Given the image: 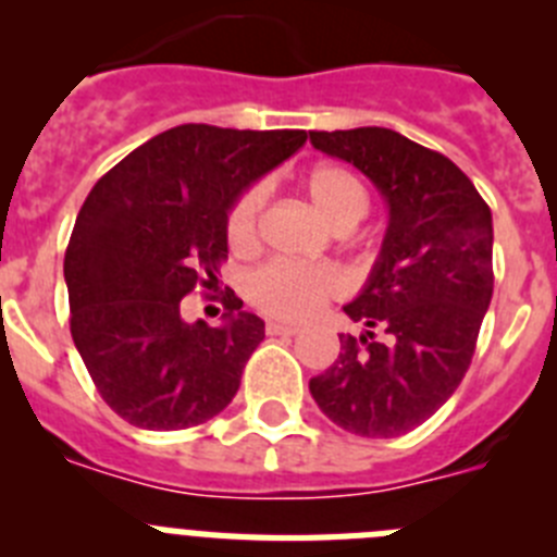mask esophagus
<instances>
[{"label": "esophagus", "instance_id": "esophagus-1", "mask_svg": "<svg viewBox=\"0 0 557 557\" xmlns=\"http://www.w3.org/2000/svg\"><path fill=\"white\" fill-rule=\"evenodd\" d=\"M264 332L273 334V337H293V334H298V326H289V323L270 321L268 326H264Z\"/></svg>", "mask_w": 557, "mask_h": 557}]
</instances>
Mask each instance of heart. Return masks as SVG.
<instances>
[{"label": "heart", "mask_w": 557, "mask_h": 557, "mask_svg": "<svg viewBox=\"0 0 557 557\" xmlns=\"http://www.w3.org/2000/svg\"><path fill=\"white\" fill-rule=\"evenodd\" d=\"M298 189L334 231H351L371 211V191L357 172L334 161H318L298 178ZM262 186H248L234 198L225 214V243L234 253H250L259 239ZM343 287V278L329 264L268 262L248 275L245 293L259 312L278 321H307Z\"/></svg>", "instance_id": "1"}]
</instances>
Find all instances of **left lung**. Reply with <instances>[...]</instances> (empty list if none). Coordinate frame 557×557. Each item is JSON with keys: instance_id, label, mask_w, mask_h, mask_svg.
Returning <instances> with one entry per match:
<instances>
[{"instance_id": "8db88e82", "label": "left lung", "mask_w": 557, "mask_h": 557, "mask_svg": "<svg viewBox=\"0 0 557 557\" xmlns=\"http://www.w3.org/2000/svg\"><path fill=\"white\" fill-rule=\"evenodd\" d=\"M309 139L366 172L391 206L371 282L346 307L368 332L339 334L334 366L309 393L346 432L407 435L457 391L474 357L494 295L491 209L455 161L396 131H309Z\"/></svg>"}]
</instances>
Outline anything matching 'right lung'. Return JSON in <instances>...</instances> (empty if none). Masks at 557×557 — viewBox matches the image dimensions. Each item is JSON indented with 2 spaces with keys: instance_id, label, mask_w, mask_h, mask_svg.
Listing matches in <instances>:
<instances>
[{
  "instance_id": "right-lung-1",
  "label": "right lung",
  "mask_w": 557,
  "mask_h": 557,
  "mask_svg": "<svg viewBox=\"0 0 557 557\" xmlns=\"http://www.w3.org/2000/svg\"><path fill=\"white\" fill-rule=\"evenodd\" d=\"M304 141L307 131L178 125L88 191L63 259L69 329L97 393L127 424L189 430L236 396L264 323L225 289L212 295L225 327L186 324L183 298L218 293L228 206Z\"/></svg>"
}]
</instances>
